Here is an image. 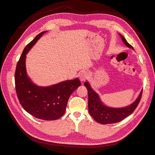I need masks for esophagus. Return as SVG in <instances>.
Here are the masks:
<instances>
[{
  "mask_svg": "<svg viewBox=\"0 0 155 155\" xmlns=\"http://www.w3.org/2000/svg\"><path fill=\"white\" fill-rule=\"evenodd\" d=\"M79 78H80V80L82 81H85L89 78V73H88V71H82L81 72L79 73Z\"/></svg>",
  "mask_w": 155,
  "mask_h": 155,
  "instance_id": "esophagus-1",
  "label": "esophagus"
}]
</instances>
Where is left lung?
I'll return each mask as SVG.
<instances>
[{"label": "left lung", "mask_w": 155, "mask_h": 155, "mask_svg": "<svg viewBox=\"0 0 155 155\" xmlns=\"http://www.w3.org/2000/svg\"><path fill=\"white\" fill-rule=\"evenodd\" d=\"M120 35L126 46L134 49L133 46L126 41L125 38L122 35ZM84 86L88 90V105L90 115L93 117L95 120L102 124H113V123L118 122L132 114L140 103L143 92L142 90L137 100L130 105L122 108H112L103 104L100 97L91 88L88 82H84Z\"/></svg>", "instance_id": "1"}]
</instances>
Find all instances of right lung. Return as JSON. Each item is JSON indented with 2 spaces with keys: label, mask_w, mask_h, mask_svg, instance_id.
<instances>
[{
  "label": "right lung",
  "mask_w": 155,
  "mask_h": 155,
  "mask_svg": "<svg viewBox=\"0 0 155 155\" xmlns=\"http://www.w3.org/2000/svg\"><path fill=\"white\" fill-rule=\"evenodd\" d=\"M46 32L38 34L23 50L15 69V85L19 101L27 113L41 120H54L64 114L70 96L81 83L77 78L51 86L41 87L35 85L27 77L26 54Z\"/></svg>",
  "instance_id": "obj_1"
}]
</instances>
